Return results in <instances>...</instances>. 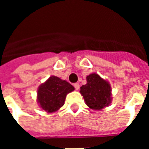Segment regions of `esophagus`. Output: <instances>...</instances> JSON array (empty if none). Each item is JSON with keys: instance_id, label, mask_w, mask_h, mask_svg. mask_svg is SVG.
Here are the masks:
<instances>
[{"instance_id": "esophagus-1", "label": "esophagus", "mask_w": 149, "mask_h": 149, "mask_svg": "<svg viewBox=\"0 0 149 149\" xmlns=\"http://www.w3.org/2000/svg\"><path fill=\"white\" fill-rule=\"evenodd\" d=\"M74 86L76 90H78V89H80V84H79L78 83H76V84H74Z\"/></svg>"}]
</instances>
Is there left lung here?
<instances>
[{"label": "left lung", "mask_w": 149, "mask_h": 149, "mask_svg": "<svg viewBox=\"0 0 149 149\" xmlns=\"http://www.w3.org/2000/svg\"><path fill=\"white\" fill-rule=\"evenodd\" d=\"M111 92L108 81L96 73H92L86 77V84L83 85L80 90L86 104L94 110H100L110 105Z\"/></svg>", "instance_id": "8db88e82"}]
</instances>
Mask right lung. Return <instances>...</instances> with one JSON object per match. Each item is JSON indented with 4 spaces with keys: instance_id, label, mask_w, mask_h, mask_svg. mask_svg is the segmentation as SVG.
<instances>
[{
    "instance_id": "obj_1",
    "label": "right lung",
    "mask_w": 149,
    "mask_h": 149,
    "mask_svg": "<svg viewBox=\"0 0 149 149\" xmlns=\"http://www.w3.org/2000/svg\"><path fill=\"white\" fill-rule=\"evenodd\" d=\"M74 90V86L66 81L51 76L38 88L37 103L48 113H54L63 106L67 94Z\"/></svg>"
}]
</instances>
